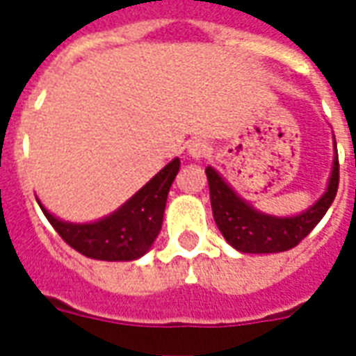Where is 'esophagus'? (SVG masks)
<instances>
[{"label":"esophagus","instance_id":"obj_1","mask_svg":"<svg viewBox=\"0 0 356 356\" xmlns=\"http://www.w3.org/2000/svg\"><path fill=\"white\" fill-rule=\"evenodd\" d=\"M209 145L204 139H194L188 143V154L193 158H206L209 154Z\"/></svg>","mask_w":356,"mask_h":356}]
</instances>
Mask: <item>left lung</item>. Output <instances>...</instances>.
I'll list each match as a JSON object with an SVG mask.
<instances>
[{
	"mask_svg": "<svg viewBox=\"0 0 356 356\" xmlns=\"http://www.w3.org/2000/svg\"><path fill=\"white\" fill-rule=\"evenodd\" d=\"M206 175H208L213 219L225 240L244 254H278L298 246L328 211L339 185V160L336 156L328 191L321 200L301 216L282 217V219L263 216L254 208H250L217 175L216 170L206 168Z\"/></svg>",
	"mask_w": 356,
	"mask_h": 356,
	"instance_id": "obj_1",
	"label": "left lung"
}]
</instances>
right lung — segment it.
Segmentation results:
<instances>
[{
	"instance_id": "1",
	"label": "right lung",
	"mask_w": 356,
	"mask_h": 356,
	"mask_svg": "<svg viewBox=\"0 0 356 356\" xmlns=\"http://www.w3.org/2000/svg\"><path fill=\"white\" fill-rule=\"evenodd\" d=\"M179 168L181 160L175 158L127 204L97 223H65L43 206L42 211L58 236L81 255L102 261H131L147 254L162 229L165 200Z\"/></svg>"
}]
</instances>
